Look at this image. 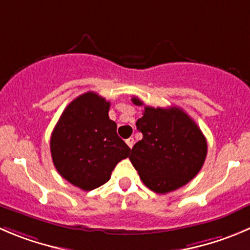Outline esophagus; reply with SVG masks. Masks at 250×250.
Here are the masks:
<instances>
[{"mask_svg": "<svg viewBox=\"0 0 250 250\" xmlns=\"http://www.w3.org/2000/svg\"><path fill=\"white\" fill-rule=\"evenodd\" d=\"M126 144H127V146L130 147V148H132V146H134V144H135L134 139H132V137H130V139H127V140H126Z\"/></svg>", "mask_w": 250, "mask_h": 250, "instance_id": "obj_1", "label": "esophagus"}]
</instances>
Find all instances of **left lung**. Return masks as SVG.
<instances>
[{
	"mask_svg": "<svg viewBox=\"0 0 250 250\" xmlns=\"http://www.w3.org/2000/svg\"><path fill=\"white\" fill-rule=\"evenodd\" d=\"M132 103L144 105L136 97H132ZM136 127L144 137L132 147L129 158L152 191L166 194L179 189L200 172L208 142L182 109L145 106Z\"/></svg>",
	"mask_w": 250,
	"mask_h": 250,
	"instance_id": "left-lung-1",
	"label": "left lung"
}]
</instances>
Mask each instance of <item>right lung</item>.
Wrapping results in <instances>:
<instances>
[{"label": "right lung", "mask_w": 250, "mask_h": 250, "mask_svg": "<svg viewBox=\"0 0 250 250\" xmlns=\"http://www.w3.org/2000/svg\"><path fill=\"white\" fill-rule=\"evenodd\" d=\"M109 108L110 103L94 92L81 94L66 106L50 139L58 172L84 191L105 184L131 151L116 134Z\"/></svg>", "instance_id": "obj_1"}]
</instances>
